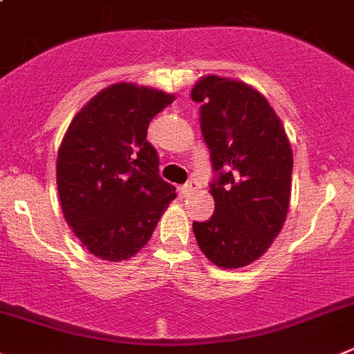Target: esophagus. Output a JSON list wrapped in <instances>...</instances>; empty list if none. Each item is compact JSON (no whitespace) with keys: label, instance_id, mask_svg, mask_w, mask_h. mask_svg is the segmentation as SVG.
Returning a JSON list of instances; mask_svg holds the SVG:
<instances>
[{"label":"esophagus","instance_id":"obj_1","mask_svg":"<svg viewBox=\"0 0 354 354\" xmlns=\"http://www.w3.org/2000/svg\"><path fill=\"white\" fill-rule=\"evenodd\" d=\"M194 189H196V183H194V180H189V183H186L184 186L177 187V193H179V196H187V194L193 193Z\"/></svg>","mask_w":354,"mask_h":354}]
</instances>
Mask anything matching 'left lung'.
<instances>
[{
	"instance_id": "left-lung-1",
	"label": "left lung",
	"mask_w": 354,
	"mask_h": 354,
	"mask_svg": "<svg viewBox=\"0 0 354 354\" xmlns=\"http://www.w3.org/2000/svg\"><path fill=\"white\" fill-rule=\"evenodd\" d=\"M202 103V133L219 179L214 214L193 223L198 248L216 267L242 268L267 252L291 200L293 151L283 122L258 89L205 75L191 89Z\"/></svg>"
}]
</instances>
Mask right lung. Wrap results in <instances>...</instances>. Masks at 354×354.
<instances>
[{
	"mask_svg": "<svg viewBox=\"0 0 354 354\" xmlns=\"http://www.w3.org/2000/svg\"><path fill=\"white\" fill-rule=\"evenodd\" d=\"M175 95L118 82L95 95L71 119L56 161L63 216L84 248L105 261L137 254L177 196L158 174L147 142L156 113Z\"/></svg>",
	"mask_w": 354,
	"mask_h": 354,
	"instance_id": "right-lung-1",
	"label": "right lung"
}]
</instances>
